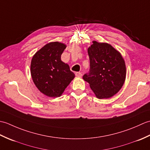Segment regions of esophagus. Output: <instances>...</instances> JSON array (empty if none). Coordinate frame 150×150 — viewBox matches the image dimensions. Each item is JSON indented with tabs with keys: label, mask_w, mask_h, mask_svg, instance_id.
I'll return each mask as SVG.
<instances>
[{
	"label": "esophagus",
	"mask_w": 150,
	"mask_h": 150,
	"mask_svg": "<svg viewBox=\"0 0 150 150\" xmlns=\"http://www.w3.org/2000/svg\"><path fill=\"white\" fill-rule=\"evenodd\" d=\"M75 75H76V77H77L80 78L82 76V74L80 72H77V73H75Z\"/></svg>",
	"instance_id": "34e87169"
}]
</instances>
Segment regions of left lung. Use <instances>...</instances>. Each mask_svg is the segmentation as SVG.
I'll use <instances>...</instances> for the list:
<instances>
[{"label":"left lung","mask_w":150,"mask_h":150,"mask_svg":"<svg viewBox=\"0 0 150 150\" xmlns=\"http://www.w3.org/2000/svg\"><path fill=\"white\" fill-rule=\"evenodd\" d=\"M92 42L88 49L90 72L82 78L90 84L97 98H110L119 91L125 82V62L120 53L110 44Z\"/></svg>","instance_id":"8db88e82"}]
</instances>
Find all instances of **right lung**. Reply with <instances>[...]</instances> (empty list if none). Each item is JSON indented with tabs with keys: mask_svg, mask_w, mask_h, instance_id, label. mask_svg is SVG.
<instances>
[{
	"mask_svg": "<svg viewBox=\"0 0 150 150\" xmlns=\"http://www.w3.org/2000/svg\"><path fill=\"white\" fill-rule=\"evenodd\" d=\"M66 45L59 42L46 44L35 53L31 62V75L41 93L50 97H59L69 84L75 74L61 60Z\"/></svg>",
	"mask_w": 150,
	"mask_h": 150,
	"instance_id": "obj_1",
	"label": "right lung"
}]
</instances>
